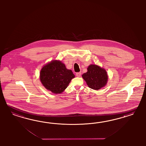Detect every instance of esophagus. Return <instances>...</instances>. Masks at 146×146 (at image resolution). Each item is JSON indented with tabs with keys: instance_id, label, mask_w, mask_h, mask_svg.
Returning <instances> with one entry per match:
<instances>
[{
	"instance_id": "obj_1",
	"label": "esophagus",
	"mask_w": 146,
	"mask_h": 146,
	"mask_svg": "<svg viewBox=\"0 0 146 146\" xmlns=\"http://www.w3.org/2000/svg\"><path fill=\"white\" fill-rule=\"evenodd\" d=\"M81 75V72H78L76 73V76H78V77H80Z\"/></svg>"
}]
</instances>
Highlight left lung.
Returning <instances> with one entry per match:
<instances>
[{
    "label": "left lung",
    "mask_w": 146,
    "mask_h": 146,
    "mask_svg": "<svg viewBox=\"0 0 146 146\" xmlns=\"http://www.w3.org/2000/svg\"><path fill=\"white\" fill-rule=\"evenodd\" d=\"M87 72L82 75L89 87L98 90L105 86L108 76L104 69L95 65H90L87 68Z\"/></svg>",
    "instance_id": "left-lung-1"
}]
</instances>
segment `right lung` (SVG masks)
Instances as JSON below:
<instances>
[{
    "instance_id": "1",
    "label": "right lung",
    "mask_w": 146,
    "mask_h": 146,
    "mask_svg": "<svg viewBox=\"0 0 146 146\" xmlns=\"http://www.w3.org/2000/svg\"><path fill=\"white\" fill-rule=\"evenodd\" d=\"M74 77L71 70H67L63 63L57 60L45 65L40 72L42 84L54 94L62 93Z\"/></svg>"
}]
</instances>
